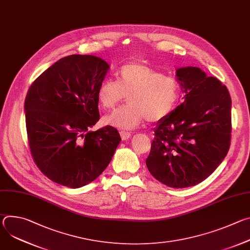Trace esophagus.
Segmentation results:
<instances>
[{"label":"esophagus","mask_w":250,"mask_h":250,"mask_svg":"<svg viewBox=\"0 0 250 250\" xmlns=\"http://www.w3.org/2000/svg\"><path fill=\"white\" fill-rule=\"evenodd\" d=\"M121 136H122L123 140H126L131 136V134L128 131H121Z\"/></svg>","instance_id":"34e87169"}]
</instances>
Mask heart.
Masks as SVG:
<instances>
[{"mask_svg": "<svg viewBox=\"0 0 250 250\" xmlns=\"http://www.w3.org/2000/svg\"><path fill=\"white\" fill-rule=\"evenodd\" d=\"M127 99V104L105 118V123L121 129H133L146 119L156 123L167 118L181 97V84L172 76L147 65L131 62L122 66L117 80L105 78L97 88L101 108L110 111Z\"/></svg>", "mask_w": 250, "mask_h": 250, "instance_id": "b5f03b06", "label": "heart"}]
</instances>
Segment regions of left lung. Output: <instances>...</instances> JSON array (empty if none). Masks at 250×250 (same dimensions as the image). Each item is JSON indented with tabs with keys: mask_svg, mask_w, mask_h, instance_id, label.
I'll return each instance as SVG.
<instances>
[{
	"mask_svg": "<svg viewBox=\"0 0 250 250\" xmlns=\"http://www.w3.org/2000/svg\"><path fill=\"white\" fill-rule=\"evenodd\" d=\"M184 102L158 122L146 160L151 175L172 188L197 185L227 156L231 137L228 88L198 67L177 69Z\"/></svg>",
	"mask_w": 250,
	"mask_h": 250,
	"instance_id": "obj_1",
	"label": "left lung"
}]
</instances>
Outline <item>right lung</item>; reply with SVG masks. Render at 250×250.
<instances>
[{
    "label": "right lung",
    "instance_id": "right-lung-1",
    "mask_svg": "<svg viewBox=\"0 0 250 250\" xmlns=\"http://www.w3.org/2000/svg\"><path fill=\"white\" fill-rule=\"evenodd\" d=\"M109 65L93 55L59 59L33 81L25 101V125L32 158L49 179L80 188L111 162L121 136L106 125L90 130L100 119L97 88Z\"/></svg>",
    "mask_w": 250,
    "mask_h": 250
}]
</instances>
